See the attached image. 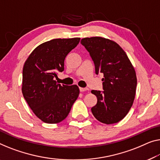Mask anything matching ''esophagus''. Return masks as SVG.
<instances>
[{"mask_svg": "<svg viewBox=\"0 0 160 160\" xmlns=\"http://www.w3.org/2000/svg\"><path fill=\"white\" fill-rule=\"evenodd\" d=\"M88 90V88H80V92H84V91H86V90Z\"/></svg>", "mask_w": 160, "mask_h": 160, "instance_id": "1", "label": "esophagus"}]
</instances>
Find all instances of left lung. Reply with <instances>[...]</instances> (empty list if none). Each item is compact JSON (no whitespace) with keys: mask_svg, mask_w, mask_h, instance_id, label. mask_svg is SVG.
<instances>
[{"mask_svg":"<svg viewBox=\"0 0 160 160\" xmlns=\"http://www.w3.org/2000/svg\"><path fill=\"white\" fill-rule=\"evenodd\" d=\"M80 43L93 61L95 73H103L104 77L103 91H91L98 99L92 113L101 123H117L125 117L133 103L137 84L134 68L115 42L95 37L82 39Z\"/></svg>","mask_w":160,"mask_h":160,"instance_id":"1","label":"left lung"}]
</instances>
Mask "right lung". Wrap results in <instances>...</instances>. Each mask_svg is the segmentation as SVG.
Segmentation results:
<instances>
[{
    "label": "right lung",
    "mask_w": 160,
    "mask_h": 160,
    "mask_svg": "<svg viewBox=\"0 0 160 160\" xmlns=\"http://www.w3.org/2000/svg\"><path fill=\"white\" fill-rule=\"evenodd\" d=\"M80 38L54 39L38 46L23 68L22 93L34 113L44 123L63 121L77 100L76 85L57 84L54 78L64 71L66 56L79 44Z\"/></svg>",
    "instance_id": "1"
}]
</instances>
